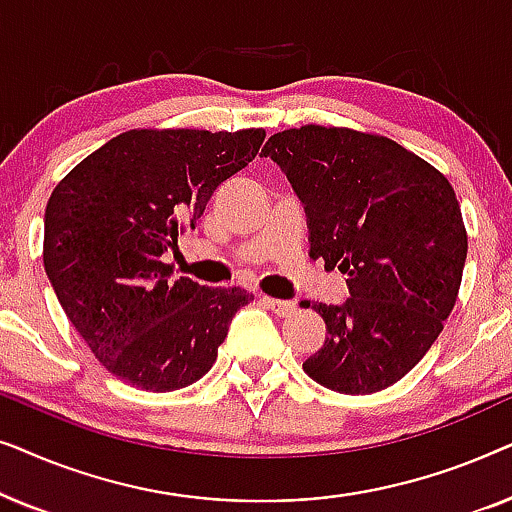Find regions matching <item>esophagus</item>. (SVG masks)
I'll return each mask as SVG.
<instances>
[{
  "mask_svg": "<svg viewBox=\"0 0 512 512\" xmlns=\"http://www.w3.org/2000/svg\"><path fill=\"white\" fill-rule=\"evenodd\" d=\"M263 303L268 305L272 312L279 314V317H289V314L296 312V305H293L291 300H279V298H272V296H263Z\"/></svg>",
  "mask_w": 512,
  "mask_h": 512,
  "instance_id": "34e87169",
  "label": "esophagus"
}]
</instances>
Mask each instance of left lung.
Listing matches in <instances>:
<instances>
[{"label": "left lung", "instance_id": "1", "mask_svg": "<svg viewBox=\"0 0 512 512\" xmlns=\"http://www.w3.org/2000/svg\"><path fill=\"white\" fill-rule=\"evenodd\" d=\"M261 156L305 205L310 256L347 275L342 305H312L326 340L303 370L338 394H375L417 366L450 317L468 237L443 174L394 139L303 125Z\"/></svg>", "mask_w": 512, "mask_h": 512}]
</instances>
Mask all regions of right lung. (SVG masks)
Instances as JSON below:
<instances>
[{
	"instance_id": "add662e5",
	"label": "right lung",
	"mask_w": 512,
	"mask_h": 512,
	"mask_svg": "<svg viewBox=\"0 0 512 512\" xmlns=\"http://www.w3.org/2000/svg\"><path fill=\"white\" fill-rule=\"evenodd\" d=\"M265 130H128L53 188L44 268L95 359L118 380L174 391L214 366L240 286L172 279L163 261L223 181L256 158Z\"/></svg>"
}]
</instances>
